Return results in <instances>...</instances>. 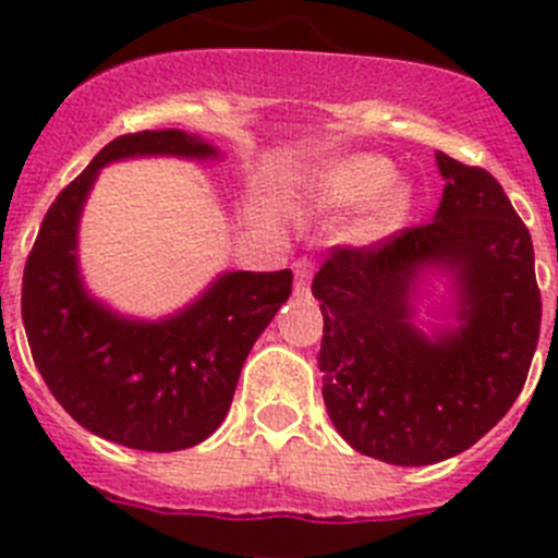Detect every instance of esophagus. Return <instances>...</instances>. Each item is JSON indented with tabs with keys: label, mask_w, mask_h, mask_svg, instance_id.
I'll return each mask as SVG.
<instances>
[{
	"label": "esophagus",
	"mask_w": 558,
	"mask_h": 558,
	"mask_svg": "<svg viewBox=\"0 0 558 558\" xmlns=\"http://www.w3.org/2000/svg\"><path fill=\"white\" fill-rule=\"evenodd\" d=\"M293 270H295V295L307 299L310 282H313V274H315V259L313 256H299V259L293 263Z\"/></svg>",
	"instance_id": "1"
}]
</instances>
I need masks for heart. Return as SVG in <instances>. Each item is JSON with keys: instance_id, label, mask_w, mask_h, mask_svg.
Returning a JSON list of instances; mask_svg holds the SVG:
<instances>
[{"instance_id": "heart-1", "label": "heart", "mask_w": 558, "mask_h": 558, "mask_svg": "<svg viewBox=\"0 0 558 558\" xmlns=\"http://www.w3.org/2000/svg\"><path fill=\"white\" fill-rule=\"evenodd\" d=\"M393 175L391 161L379 156H349L327 167L322 175V195L332 206H349L366 201L379 192L374 201V229H393L402 223L411 206V192L405 184H388Z\"/></svg>"}]
</instances>
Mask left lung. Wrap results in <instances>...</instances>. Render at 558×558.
<instances>
[{
  "instance_id": "obj_1",
  "label": "left lung",
  "mask_w": 558,
  "mask_h": 558,
  "mask_svg": "<svg viewBox=\"0 0 558 558\" xmlns=\"http://www.w3.org/2000/svg\"><path fill=\"white\" fill-rule=\"evenodd\" d=\"M436 218L372 245H335L313 279L318 366L332 425L368 458L425 466L470 450L520 397L542 324L531 234L489 170L436 156ZM425 264L457 270L462 327L427 341L410 324Z\"/></svg>"
}]
</instances>
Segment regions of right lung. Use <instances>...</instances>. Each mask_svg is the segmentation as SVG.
Returning <instances> with one entry per match:
<instances>
[{
  "mask_svg": "<svg viewBox=\"0 0 558 558\" xmlns=\"http://www.w3.org/2000/svg\"><path fill=\"white\" fill-rule=\"evenodd\" d=\"M153 153L206 159L215 147L172 128L108 142L44 215L24 265L22 322L44 383L77 425L131 450L172 452L218 430L254 340L288 302L293 274H226L159 324L125 322L92 302L75 263L83 201L108 161Z\"/></svg>",
  "mask_w": 558,
  "mask_h": 558,
  "instance_id": "obj_1",
  "label": "right lung"
}]
</instances>
